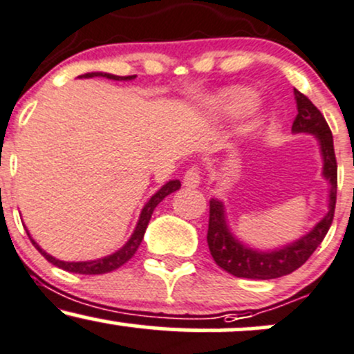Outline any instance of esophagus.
I'll list each match as a JSON object with an SVG mask.
<instances>
[{
    "label": "esophagus",
    "instance_id": "esophagus-1",
    "mask_svg": "<svg viewBox=\"0 0 354 354\" xmlns=\"http://www.w3.org/2000/svg\"><path fill=\"white\" fill-rule=\"evenodd\" d=\"M200 180H201V176H200V169L198 168H189L188 171L185 173V178H183V185L185 186H188V188H196L198 185H200Z\"/></svg>",
    "mask_w": 354,
    "mask_h": 354
}]
</instances>
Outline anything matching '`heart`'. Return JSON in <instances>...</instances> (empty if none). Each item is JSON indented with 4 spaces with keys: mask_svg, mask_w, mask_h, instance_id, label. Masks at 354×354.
Wrapping results in <instances>:
<instances>
[{
    "mask_svg": "<svg viewBox=\"0 0 354 354\" xmlns=\"http://www.w3.org/2000/svg\"><path fill=\"white\" fill-rule=\"evenodd\" d=\"M216 103L226 115L243 116L256 106L258 100H256V95L253 91H248V89H233V91L221 95V98Z\"/></svg>",
    "mask_w": 354,
    "mask_h": 354,
    "instance_id": "b5f03b06",
    "label": "heart"
}]
</instances>
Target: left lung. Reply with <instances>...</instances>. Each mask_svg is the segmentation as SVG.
I'll list each match as a JSON object with an SVG mask.
<instances>
[{"mask_svg":"<svg viewBox=\"0 0 354 354\" xmlns=\"http://www.w3.org/2000/svg\"><path fill=\"white\" fill-rule=\"evenodd\" d=\"M298 115L293 121V133H310L315 135L321 146L323 156V176L330 183V200L328 213L318 225L291 245H286L273 251H256L243 245L233 236L228 228L223 203L213 198L209 201V225H208V246L211 256L219 268L228 271L236 278L248 279H274L279 276L293 273L306 259L315 253L321 245L328 230H330L336 206V186H338V165H336L333 135L324 116L303 93L295 89Z\"/></svg>","mask_w":354,"mask_h":354,"instance_id":"1","label":"left lung"}]
</instances>
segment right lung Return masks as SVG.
Returning <instances> with one entry per match:
<instances>
[{
  "label": "right lung",
  "instance_id": "1",
  "mask_svg": "<svg viewBox=\"0 0 354 354\" xmlns=\"http://www.w3.org/2000/svg\"><path fill=\"white\" fill-rule=\"evenodd\" d=\"M95 76H103V78L115 80V81H128V80L136 78L135 75L133 76H116V75H109V73H86V75H81L80 78H95ZM180 188H181V183L178 180H171V181L166 183V185L161 186V188L158 189L151 198H149L148 203L145 205V208L141 209V214H140V219H138L136 228H135V231H133L131 238L126 241V245L121 248V250H118L116 253L104 256V258L95 259V261H76V263L75 261H61V259L53 258L51 254H48L46 251H43L41 248H39L38 243H36L35 239L30 236L28 230H26V233H28V236H30L31 243H33V246L36 248V250H38L39 253H41L44 258L51 263V265L58 266V268H61V270L70 271V273H80V274L109 273V271L118 270V268L123 266L126 261H129V259L133 258V254L136 253V250L140 248L141 241H143L145 231H146V228H148V223H149V219H151L154 208H156V206L160 205V203L163 201L168 194L174 193V191L180 189Z\"/></svg>",
  "mask_w": 354,
  "mask_h": 354
}]
</instances>
